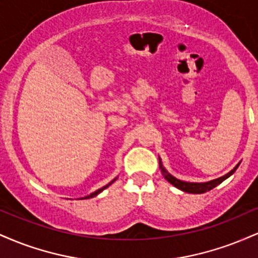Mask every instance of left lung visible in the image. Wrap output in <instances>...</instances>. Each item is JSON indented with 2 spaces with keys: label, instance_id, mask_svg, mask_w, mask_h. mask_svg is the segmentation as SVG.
Masks as SVG:
<instances>
[{
  "label": "left lung",
  "instance_id": "obj_1",
  "mask_svg": "<svg viewBox=\"0 0 258 258\" xmlns=\"http://www.w3.org/2000/svg\"><path fill=\"white\" fill-rule=\"evenodd\" d=\"M239 165L240 164L236 165V166L234 167L230 172H228L226 176L220 177V178H217V179L210 180V182H206V183H189V182H183V180H179V179L174 178L173 176H171V174L168 173L166 170H165L164 166H162L161 160H160V158H159V166H160V170H161V173L164 174L165 179H166L167 182H170L172 185L176 186V188L180 189V190L186 191V193H191V194H201V193H205V191H209V190H211V189H214L215 186H217L220 183L223 182L224 179H227L228 177L232 176V174L235 172V170L238 168Z\"/></svg>",
  "mask_w": 258,
  "mask_h": 258
}]
</instances>
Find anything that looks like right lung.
<instances>
[{"label":"right lung","mask_w":258,"mask_h":258,"mask_svg":"<svg viewBox=\"0 0 258 258\" xmlns=\"http://www.w3.org/2000/svg\"><path fill=\"white\" fill-rule=\"evenodd\" d=\"M115 179H116V178H115ZM114 179V180H115ZM114 180H111V182L110 183H109V184H106V185H104V186H103V188H100V189H98V190H96V191H94V193H92V194H90V195H87V197H85V198H81V199H90V198H93V197H96V195H98L99 193H100V191H103V190H104V189L105 188H108V186L109 185H110L111 184V183L112 182H114Z\"/></svg>","instance_id":"1"}]
</instances>
